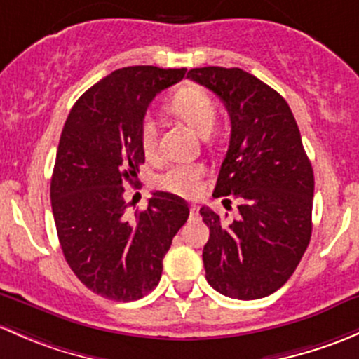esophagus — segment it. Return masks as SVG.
Returning <instances> with one entry per match:
<instances>
[{"label":"esophagus","mask_w":359,"mask_h":359,"mask_svg":"<svg viewBox=\"0 0 359 359\" xmlns=\"http://www.w3.org/2000/svg\"><path fill=\"white\" fill-rule=\"evenodd\" d=\"M190 214H191V216H198V205H195V204H191L190 205Z\"/></svg>","instance_id":"34e87169"}]
</instances>
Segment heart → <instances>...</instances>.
I'll use <instances>...</instances> for the list:
<instances>
[{
  "instance_id": "obj_1",
  "label": "heart",
  "mask_w": 359,
  "mask_h": 359,
  "mask_svg": "<svg viewBox=\"0 0 359 359\" xmlns=\"http://www.w3.org/2000/svg\"><path fill=\"white\" fill-rule=\"evenodd\" d=\"M169 110L180 119H183L201 136L209 135L214 121H216L214 100L205 90L194 86V84H188L176 91L175 97L169 102ZM157 126L150 119L143 121L142 129H140V143H142V149L147 157H154L157 152ZM205 175L207 169L202 164H176L161 176L158 183L164 190L172 191V194L195 197L202 191V187H204L202 181Z\"/></svg>"
}]
</instances>
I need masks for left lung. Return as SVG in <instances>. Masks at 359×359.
<instances>
[{
    "label": "left lung",
    "mask_w": 359,
    "mask_h": 359,
    "mask_svg": "<svg viewBox=\"0 0 359 359\" xmlns=\"http://www.w3.org/2000/svg\"><path fill=\"white\" fill-rule=\"evenodd\" d=\"M187 77L216 93L231 121L214 197L233 195L238 216L201 209L210 231L205 278L228 297H266L290 278L311 238L315 176L297 123L282 95L245 70L201 67Z\"/></svg>",
    "instance_id": "1"
}]
</instances>
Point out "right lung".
<instances>
[{
    "label": "right lung",
    "mask_w": 359,
    "mask_h": 359,
    "mask_svg": "<svg viewBox=\"0 0 359 359\" xmlns=\"http://www.w3.org/2000/svg\"><path fill=\"white\" fill-rule=\"evenodd\" d=\"M184 72L154 65L114 70L65 121L50 187L55 226L74 275L105 299L128 302L152 292L190 214L168 191H154L145 210L129 214L123 187L145 162L140 129L150 102Z\"/></svg>",
    "instance_id": "obj_1"
}]
</instances>
